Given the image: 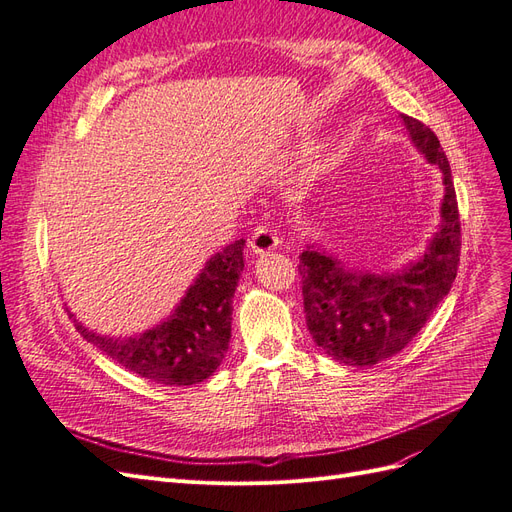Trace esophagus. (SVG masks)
<instances>
[{"mask_svg":"<svg viewBox=\"0 0 512 512\" xmlns=\"http://www.w3.org/2000/svg\"><path fill=\"white\" fill-rule=\"evenodd\" d=\"M280 245V237L271 226H258L250 239V250L254 254H269Z\"/></svg>","mask_w":512,"mask_h":512,"instance_id":"obj_1","label":"esophagus"}]
</instances>
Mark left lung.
Returning <instances> with one entry per match:
<instances>
[{"label": "left lung", "instance_id": "8db88e82", "mask_svg": "<svg viewBox=\"0 0 512 512\" xmlns=\"http://www.w3.org/2000/svg\"><path fill=\"white\" fill-rule=\"evenodd\" d=\"M401 121L444 183L440 226L423 256L393 273L348 269L318 243L299 256L307 331L324 354L352 367H371L404 350L451 290L459 267L461 224L451 166L425 123L408 115Z\"/></svg>", "mask_w": 512, "mask_h": 512}]
</instances>
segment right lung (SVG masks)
Masks as SVG:
<instances>
[{"label":"right lung","instance_id":"obj_1","mask_svg":"<svg viewBox=\"0 0 512 512\" xmlns=\"http://www.w3.org/2000/svg\"><path fill=\"white\" fill-rule=\"evenodd\" d=\"M243 247L245 239H239L213 254L170 316L145 333L100 335L74 314L70 318L89 344L141 378L166 386L203 382L213 376L228 350L232 297L243 271Z\"/></svg>","mask_w":512,"mask_h":512}]
</instances>
